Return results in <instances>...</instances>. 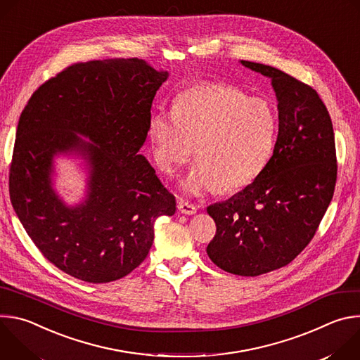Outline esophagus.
<instances>
[{
	"mask_svg": "<svg viewBox=\"0 0 360 360\" xmlns=\"http://www.w3.org/2000/svg\"><path fill=\"white\" fill-rule=\"evenodd\" d=\"M178 210L182 212V214H185V215H193V214H196V205H193V203H191V202H188L186 199H179V202H178Z\"/></svg>",
	"mask_w": 360,
	"mask_h": 360,
	"instance_id": "obj_1",
	"label": "esophagus"
}]
</instances>
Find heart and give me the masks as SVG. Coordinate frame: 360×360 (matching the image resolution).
<instances>
[{
  "instance_id": "obj_1",
  "label": "heart",
  "mask_w": 360,
  "mask_h": 360,
  "mask_svg": "<svg viewBox=\"0 0 360 360\" xmlns=\"http://www.w3.org/2000/svg\"><path fill=\"white\" fill-rule=\"evenodd\" d=\"M278 117L271 102L224 82H199L181 91L172 112L149 120V139L158 165L168 174L196 164L182 182L188 193L219 186L242 189L265 169L275 146Z\"/></svg>"
}]
</instances>
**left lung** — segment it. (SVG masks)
I'll return each mask as SVG.
<instances>
[{"instance_id": "obj_1", "label": "left lung", "mask_w": 360, "mask_h": 360, "mask_svg": "<svg viewBox=\"0 0 360 360\" xmlns=\"http://www.w3.org/2000/svg\"><path fill=\"white\" fill-rule=\"evenodd\" d=\"M240 63L271 78L279 132L261 175L208 207L217 233L207 252L225 272L258 276L286 266L309 245L335 192L338 160L332 120L319 94L271 65Z\"/></svg>"}]
</instances>
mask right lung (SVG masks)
<instances>
[{
  "label": "right lung",
  "instance_id": "add662e5",
  "mask_svg": "<svg viewBox=\"0 0 360 360\" xmlns=\"http://www.w3.org/2000/svg\"><path fill=\"white\" fill-rule=\"evenodd\" d=\"M167 78L138 58L77 63L39 85L21 112L10 165L13 208L44 258L77 279L127 276L146 258L155 219L175 214V196L138 155ZM70 150L84 151L93 168L89 199L77 209L50 188L52 158Z\"/></svg>",
  "mask_w": 360,
  "mask_h": 360
}]
</instances>
